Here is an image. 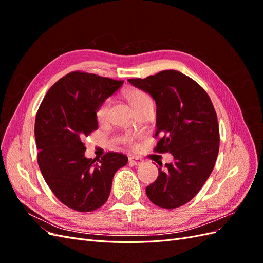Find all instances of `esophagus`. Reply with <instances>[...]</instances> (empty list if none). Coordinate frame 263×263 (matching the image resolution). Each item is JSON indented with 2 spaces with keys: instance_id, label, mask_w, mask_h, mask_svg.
Segmentation results:
<instances>
[{
  "instance_id": "34e87169",
  "label": "esophagus",
  "mask_w": 263,
  "mask_h": 263,
  "mask_svg": "<svg viewBox=\"0 0 263 263\" xmlns=\"http://www.w3.org/2000/svg\"><path fill=\"white\" fill-rule=\"evenodd\" d=\"M128 161L133 165H140L142 162H144V160H142V159L139 157H129Z\"/></svg>"
}]
</instances>
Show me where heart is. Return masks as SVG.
I'll list each match as a JSON object with an SVG mask.
<instances>
[{"label": "heart", "mask_w": 263, "mask_h": 263, "mask_svg": "<svg viewBox=\"0 0 263 263\" xmlns=\"http://www.w3.org/2000/svg\"><path fill=\"white\" fill-rule=\"evenodd\" d=\"M125 97L130 103V105L135 109V112H137L138 109L142 108L148 104H153V100H151V98L145 91H142L140 89H130V90L126 92ZM109 106H110V99L104 100L99 105V107L97 109V118H98L99 122H104L105 121L106 117H107V114H108ZM122 141H123V144H125L127 146H133L134 145L133 138L129 137V136L123 137Z\"/></svg>", "instance_id": "1"}]
</instances>
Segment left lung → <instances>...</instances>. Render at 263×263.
<instances>
[{"mask_svg":"<svg viewBox=\"0 0 263 263\" xmlns=\"http://www.w3.org/2000/svg\"><path fill=\"white\" fill-rule=\"evenodd\" d=\"M128 81L156 101L159 140L154 150L174 158L164 169L159 164L147 196L159 208H180L200 192L216 162L219 128L213 103L200 84L177 70Z\"/></svg>","mask_w":263,"mask_h":263,"instance_id":"left-lung-1","label":"left lung"}]
</instances>
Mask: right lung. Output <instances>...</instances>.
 <instances>
[{
	"label": "right lung",
	"mask_w": 263,
	"mask_h": 263,
	"mask_svg": "<svg viewBox=\"0 0 263 263\" xmlns=\"http://www.w3.org/2000/svg\"><path fill=\"white\" fill-rule=\"evenodd\" d=\"M124 81L72 71L45 95L35 121L37 161L54 196L77 212L104 204L125 155L108 151L98 162L84 157V137L99 128L97 109Z\"/></svg>",
	"instance_id": "1"
}]
</instances>
